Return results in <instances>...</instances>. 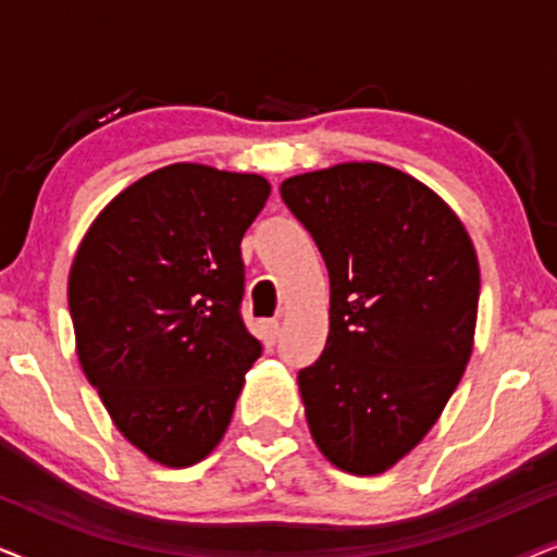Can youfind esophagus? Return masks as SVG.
I'll return each instance as SVG.
<instances>
[{"mask_svg": "<svg viewBox=\"0 0 557 557\" xmlns=\"http://www.w3.org/2000/svg\"><path fill=\"white\" fill-rule=\"evenodd\" d=\"M276 337H278V322H276V319H263V322H261L263 345L273 347V345H276Z\"/></svg>", "mask_w": 557, "mask_h": 557, "instance_id": "esophagus-1", "label": "esophagus"}]
</instances>
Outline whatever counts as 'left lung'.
<instances>
[{
	"mask_svg": "<svg viewBox=\"0 0 557 557\" xmlns=\"http://www.w3.org/2000/svg\"><path fill=\"white\" fill-rule=\"evenodd\" d=\"M281 197L330 271V337L299 372L311 438L347 474H383L421 444L467 370L474 243L431 187L380 162L294 174Z\"/></svg>",
	"mask_w": 557,
	"mask_h": 557,
	"instance_id": "obj_1",
	"label": "left lung"
}]
</instances>
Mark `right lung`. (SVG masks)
<instances>
[{
	"mask_svg": "<svg viewBox=\"0 0 557 557\" xmlns=\"http://www.w3.org/2000/svg\"><path fill=\"white\" fill-rule=\"evenodd\" d=\"M261 174L177 162L119 193L67 276L75 352L111 421L147 459L202 461L231 425L261 342L240 319V240Z\"/></svg>",
	"mask_w": 557,
	"mask_h": 557,
	"instance_id": "1",
	"label": "right lung"
}]
</instances>
